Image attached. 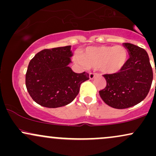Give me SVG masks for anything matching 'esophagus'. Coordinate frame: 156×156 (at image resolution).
Here are the masks:
<instances>
[{"label":"esophagus","mask_w":156,"mask_h":156,"mask_svg":"<svg viewBox=\"0 0 156 156\" xmlns=\"http://www.w3.org/2000/svg\"><path fill=\"white\" fill-rule=\"evenodd\" d=\"M96 75H97V73H89V78H90V79H93V78H94V77H95Z\"/></svg>","instance_id":"1"}]
</instances>
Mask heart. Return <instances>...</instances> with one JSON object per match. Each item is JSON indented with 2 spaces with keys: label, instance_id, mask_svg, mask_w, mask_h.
<instances>
[{
  "label": "heart",
  "instance_id": "1",
  "mask_svg": "<svg viewBox=\"0 0 156 156\" xmlns=\"http://www.w3.org/2000/svg\"><path fill=\"white\" fill-rule=\"evenodd\" d=\"M128 53L122 45L89 47L75 56V59L84 67L99 68L103 73L115 74L126 63Z\"/></svg>",
  "mask_w": 156,
  "mask_h": 156
}]
</instances>
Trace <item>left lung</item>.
<instances>
[{
  "instance_id": "8db88e82",
  "label": "left lung",
  "mask_w": 156,
  "mask_h": 156,
  "mask_svg": "<svg viewBox=\"0 0 156 156\" xmlns=\"http://www.w3.org/2000/svg\"><path fill=\"white\" fill-rule=\"evenodd\" d=\"M124 46L129 58L119 72L103 75L106 86L99 92L105 103L118 109L130 108L142 101L148 94L153 78L145 50L128 42Z\"/></svg>"
}]
</instances>
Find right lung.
Returning <instances> with one entry per match:
<instances>
[{"mask_svg":"<svg viewBox=\"0 0 156 156\" xmlns=\"http://www.w3.org/2000/svg\"><path fill=\"white\" fill-rule=\"evenodd\" d=\"M71 46L44 49L30 61L26 86L36 103L47 108L69 104L76 98L80 84L89 80V73H76L71 62Z\"/></svg>","mask_w":156,"mask_h":156,"instance_id":"obj_1","label":"right lung"}]
</instances>
